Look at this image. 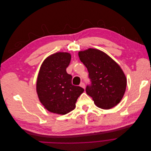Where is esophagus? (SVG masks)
I'll return each instance as SVG.
<instances>
[{
    "label": "esophagus",
    "mask_w": 151,
    "mask_h": 151,
    "mask_svg": "<svg viewBox=\"0 0 151 151\" xmlns=\"http://www.w3.org/2000/svg\"><path fill=\"white\" fill-rule=\"evenodd\" d=\"M80 87H83L84 89H85V84H84V83H83V82H81V83H80Z\"/></svg>",
    "instance_id": "1"
}]
</instances>
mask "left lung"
I'll return each mask as SVG.
<instances>
[{"mask_svg":"<svg viewBox=\"0 0 151 151\" xmlns=\"http://www.w3.org/2000/svg\"><path fill=\"white\" fill-rule=\"evenodd\" d=\"M80 61L87 68L92 83L86 88L95 104L109 109L118 104L126 92L127 78L120 66L102 50L88 48L78 52Z\"/></svg>","mask_w":151,"mask_h":151,"instance_id":"8db88e82","label":"left lung"}]
</instances>
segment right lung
I'll list each match as a JSON object with an SVG mask.
<instances>
[{"label": "right lung", "instance_id": "right-lung-1", "mask_svg": "<svg viewBox=\"0 0 151 151\" xmlns=\"http://www.w3.org/2000/svg\"><path fill=\"white\" fill-rule=\"evenodd\" d=\"M71 59L70 53L56 52L47 56L40 68L36 91L40 102L50 112L65 115L73 111L84 92L72 84V76L66 71Z\"/></svg>", "mask_w": 151, "mask_h": 151}]
</instances>
